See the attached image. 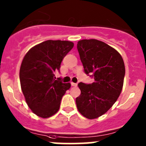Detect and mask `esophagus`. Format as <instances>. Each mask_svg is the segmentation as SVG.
<instances>
[{"instance_id":"esophagus-1","label":"esophagus","mask_w":146,"mask_h":146,"mask_svg":"<svg viewBox=\"0 0 146 146\" xmlns=\"http://www.w3.org/2000/svg\"><path fill=\"white\" fill-rule=\"evenodd\" d=\"M71 85L72 86H73V87H76L78 85V84L77 83H75V82H71Z\"/></svg>"}]
</instances>
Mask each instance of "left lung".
Wrapping results in <instances>:
<instances>
[{
    "label": "left lung",
    "instance_id": "left-lung-1",
    "mask_svg": "<svg viewBox=\"0 0 146 146\" xmlns=\"http://www.w3.org/2000/svg\"><path fill=\"white\" fill-rule=\"evenodd\" d=\"M77 48L85 73H93L95 82L78 84L81 93L76 98V105L83 117L96 119L105 114L120 95L124 62L115 48L98 39H82Z\"/></svg>",
    "mask_w": 146,
    "mask_h": 146
}]
</instances>
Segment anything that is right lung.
I'll use <instances>...</instances> for the list:
<instances>
[{
  "instance_id": "right-lung-1",
  "label": "right lung",
  "mask_w": 146,
  "mask_h": 146,
  "mask_svg": "<svg viewBox=\"0 0 146 146\" xmlns=\"http://www.w3.org/2000/svg\"><path fill=\"white\" fill-rule=\"evenodd\" d=\"M74 44L69 41L47 40L35 45L23 58L20 69L21 89L28 107L38 117L46 119L60 108L70 82L56 80L54 72Z\"/></svg>"
}]
</instances>
